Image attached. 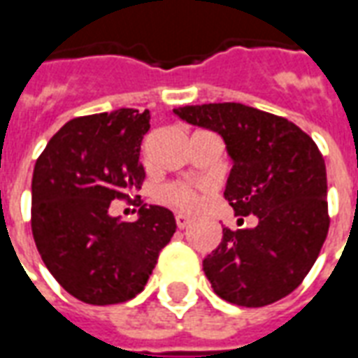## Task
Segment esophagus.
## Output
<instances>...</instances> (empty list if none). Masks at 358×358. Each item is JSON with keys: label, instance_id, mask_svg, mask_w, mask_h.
<instances>
[{"label": "esophagus", "instance_id": "obj_1", "mask_svg": "<svg viewBox=\"0 0 358 358\" xmlns=\"http://www.w3.org/2000/svg\"><path fill=\"white\" fill-rule=\"evenodd\" d=\"M189 224H192V218L186 217V215H176V226H178L180 230H184Z\"/></svg>", "mask_w": 358, "mask_h": 358}]
</instances>
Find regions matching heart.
I'll use <instances>...</instances> for the list:
<instances>
[{"mask_svg":"<svg viewBox=\"0 0 358 358\" xmlns=\"http://www.w3.org/2000/svg\"><path fill=\"white\" fill-rule=\"evenodd\" d=\"M157 199L169 207L180 210H194L199 201L201 195L199 189L194 184H186V182H169L157 189Z\"/></svg>","mask_w":358,"mask_h":358,"instance_id":"b5f03b06","label":"heart"}]
</instances>
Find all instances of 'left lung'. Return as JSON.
Here are the masks:
<instances>
[{"label":"left lung","instance_id":"8db88e82","mask_svg":"<svg viewBox=\"0 0 358 358\" xmlns=\"http://www.w3.org/2000/svg\"><path fill=\"white\" fill-rule=\"evenodd\" d=\"M189 124L222 136L234 166L224 197L253 228H222V241L203 261L218 297L264 307L299 287L328 236L326 164L313 138L287 118L241 103L174 109Z\"/></svg>","mask_w":358,"mask_h":358}]
</instances>
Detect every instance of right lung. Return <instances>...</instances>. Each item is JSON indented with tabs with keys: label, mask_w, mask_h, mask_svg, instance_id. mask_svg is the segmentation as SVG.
<instances>
[{
	"label": "right lung",
	"mask_w": 358,
	"mask_h": 358,
	"mask_svg": "<svg viewBox=\"0 0 358 358\" xmlns=\"http://www.w3.org/2000/svg\"><path fill=\"white\" fill-rule=\"evenodd\" d=\"M149 110L117 109L69 120L32 176V236L63 289L90 305H117L145 287L161 249L176 232L171 210L141 205L140 149ZM141 207L136 223L108 215L110 201Z\"/></svg>",
	"instance_id": "add662e5"
}]
</instances>
